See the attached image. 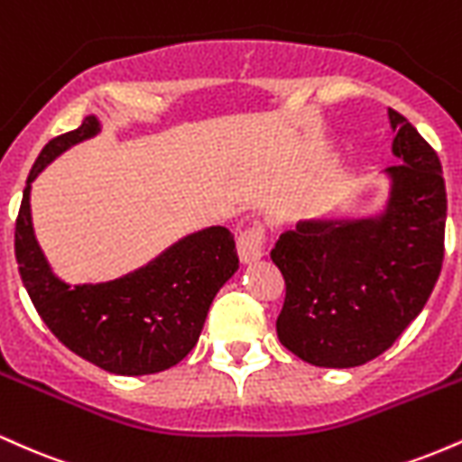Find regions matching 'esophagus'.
I'll list each match as a JSON object with an SVG mask.
<instances>
[{
  "instance_id": "obj_1",
  "label": "esophagus",
  "mask_w": 462,
  "mask_h": 462,
  "mask_svg": "<svg viewBox=\"0 0 462 462\" xmlns=\"http://www.w3.org/2000/svg\"><path fill=\"white\" fill-rule=\"evenodd\" d=\"M263 245H264V232L261 224H254L247 227L245 232H241L236 241V252L241 263H254L263 256Z\"/></svg>"
}]
</instances>
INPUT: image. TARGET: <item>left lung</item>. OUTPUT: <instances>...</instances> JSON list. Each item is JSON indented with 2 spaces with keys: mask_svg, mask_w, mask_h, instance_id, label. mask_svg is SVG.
<instances>
[{
  "mask_svg": "<svg viewBox=\"0 0 462 462\" xmlns=\"http://www.w3.org/2000/svg\"><path fill=\"white\" fill-rule=\"evenodd\" d=\"M400 164L386 169L383 215L300 221L272 249L286 295L280 343L317 367L347 369L386 352L430 298L443 264L448 198L441 161L389 108Z\"/></svg>",
  "mask_w": 462,
  "mask_h": 462,
  "instance_id": "8db88e82",
  "label": "left lung"
}]
</instances>
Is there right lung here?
Wrapping results in <instances>:
<instances>
[{"label":"right lung","instance_id":"right-lung-1","mask_svg":"<svg viewBox=\"0 0 462 462\" xmlns=\"http://www.w3.org/2000/svg\"><path fill=\"white\" fill-rule=\"evenodd\" d=\"M97 132V116L88 115L39 153L21 199L14 256L32 304L62 346L110 374H158L198 343L217 291L238 269L235 236L227 227H206L113 282L69 286L58 280L36 243L30 189L58 153Z\"/></svg>","mask_w":462,"mask_h":462}]
</instances>
